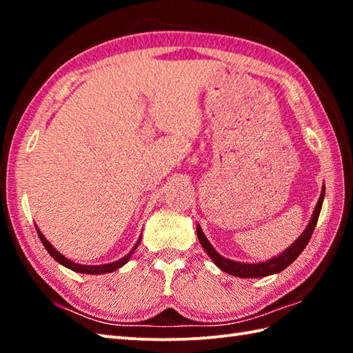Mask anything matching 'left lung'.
I'll return each instance as SVG.
<instances>
[{
	"label": "left lung",
	"instance_id": "obj_1",
	"mask_svg": "<svg viewBox=\"0 0 353 353\" xmlns=\"http://www.w3.org/2000/svg\"><path fill=\"white\" fill-rule=\"evenodd\" d=\"M323 197H325V186H323V190H321L320 199L317 201L316 209H314L312 219L308 224V228H306L303 234L299 236L297 241L294 244H291L287 250L279 254V256L272 258L267 262H261V264H244V262H236V261H230V259L223 258L221 254L216 253L214 247L209 244V241L206 239L203 232H201L200 226H197V238H199L201 247H203L206 253L209 254V258H211L215 262V265L221 268L223 272H226L232 276L264 277V276L279 273V272H282V270L287 268L288 265H291L292 262L297 259L299 254L303 252L306 244L310 243V239L312 236V232H314V229H316V224H317L319 215H320V211H321V205H323Z\"/></svg>",
	"mask_w": 353,
	"mask_h": 353
}]
</instances>
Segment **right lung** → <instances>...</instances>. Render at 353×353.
<instances>
[{"label":"right lung","mask_w":353,"mask_h":353,"mask_svg":"<svg viewBox=\"0 0 353 353\" xmlns=\"http://www.w3.org/2000/svg\"><path fill=\"white\" fill-rule=\"evenodd\" d=\"M36 230H37V235H39V238H41V241H42V244H43V247L45 249H47V252L51 254L52 258H54L57 262H61L62 265H65V267H68V268H71L72 272H79V273H86V274H101V273H110V272H115V270H118L119 267H123L127 261L130 259V256H132V253L137 250V247H138V244L141 243V239L137 243V245L133 247L132 249V252L127 254V256H124L123 259H119V261H117V262H112V264H104V265H80V264H76V262H72V261H70V259H66L63 254H61L59 253L54 247H52L47 239H45V236L41 234V230L37 229V226H36Z\"/></svg>","instance_id":"add662e5"}]
</instances>
